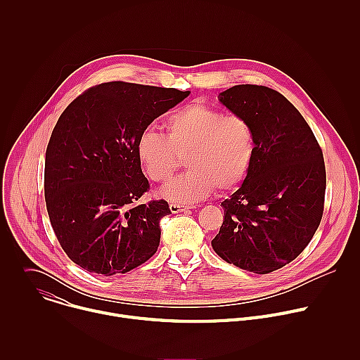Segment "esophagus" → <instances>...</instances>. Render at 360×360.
<instances>
[{
    "instance_id": "obj_1",
    "label": "esophagus",
    "mask_w": 360,
    "mask_h": 360,
    "mask_svg": "<svg viewBox=\"0 0 360 360\" xmlns=\"http://www.w3.org/2000/svg\"><path fill=\"white\" fill-rule=\"evenodd\" d=\"M195 207H189V205H178V203H171L169 205V210L172 214H179V212H186L193 210Z\"/></svg>"
}]
</instances>
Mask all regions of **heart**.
<instances>
[{"label": "heart", "instance_id": "obj_1", "mask_svg": "<svg viewBox=\"0 0 360 360\" xmlns=\"http://www.w3.org/2000/svg\"><path fill=\"white\" fill-rule=\"evenodd\" d=\"M165 136L150 129L136 141V158L153 182H168L186 155L189 168L161 189V196L179 205L208 198L217 188L228 192L248 176L255 160L256 139L252 124L242 115L195 101L171 112Z\"/></svg>", "mask_w": 360, "mask_h": 360}]
</instances>
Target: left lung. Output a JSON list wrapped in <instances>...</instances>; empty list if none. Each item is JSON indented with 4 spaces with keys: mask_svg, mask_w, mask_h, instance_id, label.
<instances>
[{
    "mask_svg": "<svg viewBox=\"0 0 360 360\" xmlns=\"http://www.w3.org/2000/svg\"><path fill=\"white\" fill-rule=\"evenodd\" d=\"M218 98L249 120L256 152L240 188L221 203L225 219L212 248L228 264L269 274L300 255L321 224L323 153L311 127L278 91L246 84Z\"/></svg>",
    "mask_w": 360,
    "mask_h": 360,
    "instance_id": "1",
    "label": "left lung"
}]
</instances>
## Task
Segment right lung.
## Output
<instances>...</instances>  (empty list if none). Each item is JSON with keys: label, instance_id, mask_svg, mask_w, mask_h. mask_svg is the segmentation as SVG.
Returning <instances> with one entry per match:
<instances>
[{"label": "right lung", "instance_id": "obj_1", "mask_svg": "<svg viewBox=\"0 0 360 360\" xmlns=\"http://www.w3.org/2000/svg\"><path fill=\"white\" fill-rule=\"evenodd\" d=\"M191 92L105 82L61 114L45 152L44 191L51 225L82 269L127 274L157 252L168 202L135 205L148 189L136 158L138 136Z\"/></svg>", "mask_w": 360, "mask_h": 360}]
</instances>
